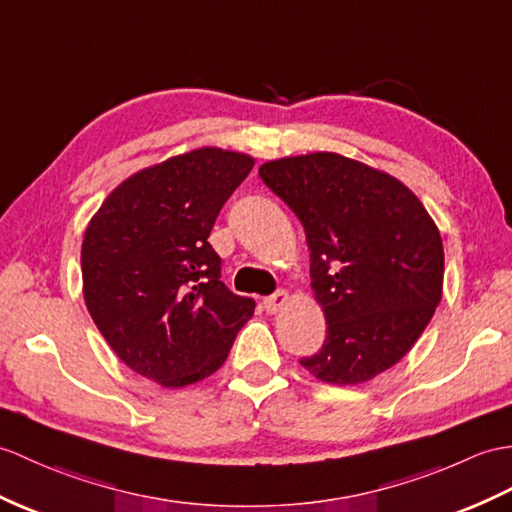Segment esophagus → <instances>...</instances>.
<instances>
[{
  "label": "esophagus",
  "mask_w": 512,
  "mask_h": 512,
  "mask_svg": "<svg viewBox=\"0 0 512 512\" xmlns=\"http://www.w3.org/2000/svg\"><path fill=\"white\" fill-rule=\"evenodd\" d=\"M288 301H290L288 290H279V292H275V294L266 296V299H264V307H266L268 314H277L279 310H283V305H288Z\"/></svg>",
  "instance_id": "34e87169"
}]
</instances>
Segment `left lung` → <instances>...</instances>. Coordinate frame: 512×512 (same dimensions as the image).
<instances>
[{"label":"left lung","instance_id":"obj_1","mask_svg":"<svg viewBox=\"0 0 512 512\" xmlns=\"http://www.w3.org/2000/svg\"><path fill=\"white\" fill-rule=\"evenodd\" d=\"M259 176L303 224L327 320L323 349L301 366L336 386L388 371L443 296V240L423 202L399 178L336 152L268 161Z\"/></svg>","mask_w":512,"mask_h":512}]
</instances>
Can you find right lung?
<instances>
[{"label":"right lung","mask_w":512,"mask_h":512,"mask_svg":"<svg viewBox=\"0 0 512 512\" xmlns=\"http://www.w3.org/2000/svg\"><path fill=\"white\" fill-rule=\"evenodd\" d=\"M255 159L198 148L128 176L106 196L82 240L87 310L126 366L183 388L227 360L255 301L220 281L207 237Z\"/></svg>","instance_id":"add662e5"}]
</instances>
